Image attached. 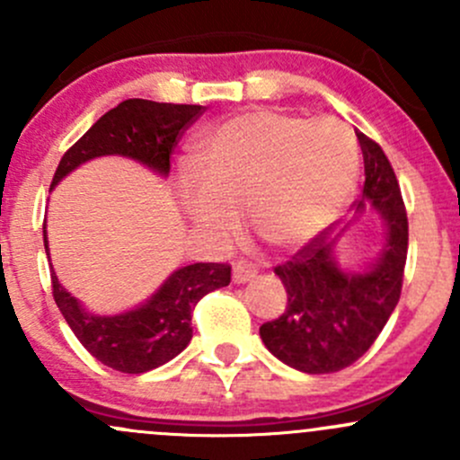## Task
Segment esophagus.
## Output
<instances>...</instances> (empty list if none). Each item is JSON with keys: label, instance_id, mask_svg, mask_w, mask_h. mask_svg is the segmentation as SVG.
<instances>
[{"label": "esophagus", "instance_id": "1", "mask_svg": "<svg viewBox=\"0 0 460 460\" xmlns=\"http://www.w3.org/2000/svg\"><path fill=\"white\" fill-rule=\"evenodd\" d=\"M258 269L253 267V264H244V262H238L234 264V282H247L252 280V278H256Z\"/></svg>", "mask_w": 460, "mask_h": 460}]
</instances>
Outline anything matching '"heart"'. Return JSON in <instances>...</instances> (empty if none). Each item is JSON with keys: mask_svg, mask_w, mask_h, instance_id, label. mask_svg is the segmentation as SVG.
Here are the masks:
<instances>
[{"mask_svg": "<svg viewBox=\"0 0 460 460\" xmlns=\"http://www.w3.org/2000/svg\"><path fill=\"white\" fill-rule=\"evenodd\" d=\"M196 173L180 182L189 216L216 240L247 225L262 240L294 249L347 207L358 178V144L333 118L253 111L220 124L198 144Z\"/></svg>", "mask_w": 460, "mask_h": 460, "instance_id": "obj_1", "label": "heart"}]
</instances>
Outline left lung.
Instances as JSON below:
<instances>
[{
  "instance_id": "1",
  "label": "left lung",
  "mask_w": 460,
  "mask_h": 460,
  "mask_svg": "<svg viewBox=\"0 0 460 460\" xmlns=\"http://www.w3.org/2000/svg\"><path fill=\"white\" fill-rule=\"evenodd\" d=\"M358 142L365 160L363 200L387 222L383 256L372 271L345 273L320 231L273 269L287 289V307L260 327V338L278 360L305 374H333L354 365L374 345L401 298L410 240L405 202L380 144L365 133H358Z\"/></svg>"
}]
</instances>
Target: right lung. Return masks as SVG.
Listing matches in <instances>:
<instances>
[{"label":"right lung","instance_id":"obj_1","mask_svg":"<svg viewBox=\"0 0 460 460\" xmlns=\"http://www.w3.org/2000/svg\"><path fill=\"white\" fill-rule=\"evenodd\" d=\"M204 113L200 104H160L124 100L102 115L59 160L50 187L82 162L100 155H127L162 175L182 133ZM46 229V226H44ZM44 247L49 249L44 231ZM231 282L226 262H196L178 269L142 307L119 316H93L50 273L53 298L68 327L93 358L122 374H144L169 363L191 342V314L211 291Z\"/></svg>","mask_w":460,"mask_h":460}]
</instances>
